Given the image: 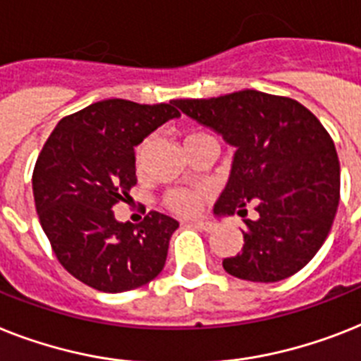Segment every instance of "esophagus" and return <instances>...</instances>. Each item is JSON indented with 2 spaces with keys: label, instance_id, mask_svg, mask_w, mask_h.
<instances>
[{
  "label": "esophagus",
  "instance_id": "1",
  "mask_svg": "<svg viewBox=\"0 0 361 361\" xmlns=\"http://www.w3.org/2000/svg\"><path fill=\"white\" fill-rule=\"evenodd\" d=\"M190 224L196 228H200V230L204 231H209L211 228H213V224H211L209 221H204V219H196V221H190Z\"/></svg>",
  "mask_w": 361,
  "mask_h": 361
}]
</instances>
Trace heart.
<instances>
[{
	"label": "heart",
	"mask_w": 361,
	"mask_h": 361,
	"mask_svg": "<svg viewBox=\"0 0 361 361\" xmlns=\"http://www.w3.org/2000/svg\"><path fill=\"white\" fill-rule=\"evenodd\" d=\"M202 137H209V135L204 133V131H185L183 145H189V142L202 139ZM140 157H142V148L137 152V165H140ZM204 196L206 195L200 189H171L163 196V206L176 215L189 216L198 211Z\"/></svg>",
	"instance_id": "b5f03b06"
}]
</instances>
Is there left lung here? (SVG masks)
<instances>
[{"mask_svg": "<svg viewBox=\"0 0 361 361\" xmlns=\"http://www.w3.org/2000/svg\"><path fill=\"white\" fill-rule=\"evenodd\" d=\"M174 104L237 148L215 215L243 216L245 243L224 271L271 283L306 267L339 206L338 152L317 116L297 99L250 89ZM248 205L258 211L254 221Z\"/></svg>", "mask_w": 361, "mask_h": 361, "instance_id": "8db88e82", "label": "left lung"}]
</instances>
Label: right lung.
I'll return each instance as SVG.
<instances>
[{"mask_svg": "<svg viewBox=\"0 0 361 361\" xmlns=\"http://www.w3.org/2000/svg\"><path fill=\"white\" fill-rule=\"evenodd\" d=\"M174 105L96 102L59 120L38 154L33 196L40 226L59 263L92 289L131 291L165 267L178 221L150 211L140 224L118 222L113 206L137 183L133 146L180 116Z\"/></svg>", "mask_w": 361, "mask_h": 361, "instance_id": "obj_1", "label": "right lung"}]
</instances>
